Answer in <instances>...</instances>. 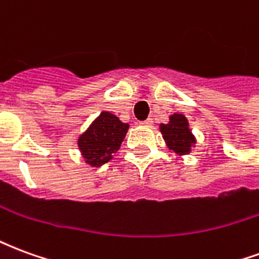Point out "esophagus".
Masks as SVG:
<instances>
[{
  "label": "esophagus",
  "instance_id": "34e87169",
  "mask_svg": "<svg viewBox=\"0 0 259 259\" xmlns=\"http://www.w3.org/2000/svg\"><path fill=\"white\" fill-rule=\"evenodd\" d=\"M141 126H151L152 124V119L151 118H148L146 119V120H143V122H140Z\"/></svg>",
  "mask_w": 259,
  "mask_h": 259
}]
</instances>
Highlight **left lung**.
<instances>
[{"instance_id":"left-lung-1","label":"left lung","mask_w":259,"mask_h":259,"mask_svg":"<svg viewBox=\"0 0 259 259\" xmlns=\"http://www.w3.org/2000/svg\"><path fill=\"white\" fill-rule=\"evenodd\" d=\"M159 130L169 150H174L179 155H187L195 144V137L189 127L185 115L174 113L169 116V123H161Z\"/></svg>"}]
</instances>
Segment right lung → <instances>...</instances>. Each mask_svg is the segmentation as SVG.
<instances>
[{"instance_id":"right-lung-1","label":"right lung","mask_w":259,"mask_h":259,"mask_svg":"<svg viewBox=\"0 0 259 259\" xmlns=\"http://www.w3.org/2000/svg\"><path fill=\"white\" fill-rule=\"evenodd\" d=\"M127 129L129 123H123L113 113L107 111L100 113L77 141L85 163L98 168L108 162L119 150Z\"/></svg>"}]
</instances>
